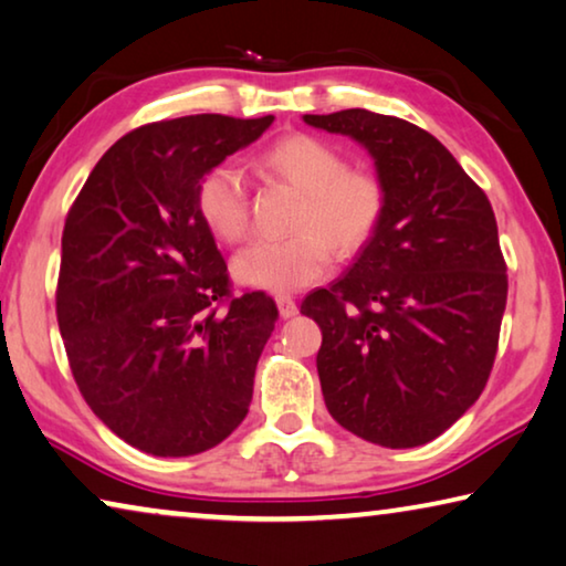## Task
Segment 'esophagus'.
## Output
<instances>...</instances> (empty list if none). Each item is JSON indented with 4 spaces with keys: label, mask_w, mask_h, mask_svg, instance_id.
I'll use <instances>...</instances> for the list:
<instances>
[{
    "label": "esophagus",
    "mask_w": 566,
    "mask_h": 566,
    "mask_svg": "<svg viewBox=\"0 0 566 566\" xmlns=\"http://www.w3.org/2000/svg\"><path fill=\"white\" fill-rule=\"evenodd\" d=\"M276 307H280V315H282V319H290V317H294L297 315V302H294L292 297H276Z\"/></svg>",
    "instance_id": "34e87169"
}]
</instances>
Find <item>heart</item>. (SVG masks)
I'll return each mask as SVG.
<instances>
[{
	"label": "heart",
	"instance_id": "1",
	"mask_svg": "<svg viewBox=\"0 0 566 566\" xmlns=\"http://www.w3.org/2000/svg\"><path fill=\"white\" fill-rule=\"evenodd\" d=\"M259 164L302 193L290 239H264L239 251L231 262L237 282L286 294L317 282L337 254H355L375 234L385 211V186L373 170L347 168L335 146L315 136H286L269 146ZM196 206L213 237L237 244L249 231L244 178L231 164L206 170Z\"/></svg>",
	"mask_w": 566,
	"mask_h": 566
}]
</instances>
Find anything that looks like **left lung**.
Returning <instances> with one entry per match:
<instances>
[{
    "mask_svg": "<svg viewBox=\"0 0 566 566\" xmlns=\"http://www.w3.org/2000/svg\"><path fill=\"white\" fill-rule=\"evenodd\" d=\"M375 160L385 211L353 266L302 302L322 329L329 416L385 448L451 428L486 388L506 310V264L486 193L441 140L353 107L302 115Z\"/></svg>",
    "mask_w": 566,
    "mask_h": 566,
    "instance_id": "1",
    "label": "left lung"
}]
</instances>
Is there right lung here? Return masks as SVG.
<instances>
[{"label": "right lung", "mask_w": 566, "mask_h": 566, "mask_svg": "<svg viewBox=\"0 0 566 566\" xmlns=\"http://www.w3.org/2000/svg\"><path fill=\"white\" fill-rule=\"evenodd\" d=\"M272 123L143 125L97 160L67 213L57 282L67 360L95 416L143 453H203L249 412L276 304L264 292L229 300L196 188Z\"/></svg>", "instance_id": "obj_1"}]
</instances>
